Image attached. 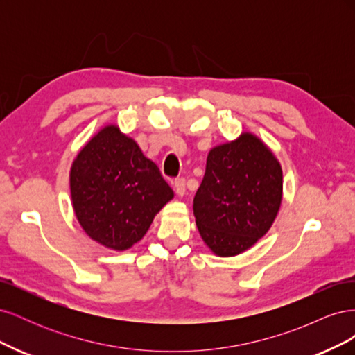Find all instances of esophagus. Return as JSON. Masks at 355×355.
I'll return each mask as SVG.
<instances>
[{"label":"esophagus","instance_id":"34e87169","mask_svg":"<svg viewBox=\"0 0 355 355\" xmlns=\"http://www.w3.org/2000/svg\"><path fill=\"white\" fill-rule=\"evenodd\" d=\"M173 185H175V191H176V194H178L179 197H184V196H185V192H187L185 179H176Z\"/></svg>","mask_w":355,"mask_h":355}]
</instances>
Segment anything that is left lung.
<instances>
[{
  "instance_id": "1",
  "label": "left lung",
  "mask_w": 355,
  "mask_h": 355,
  "mask_svg": "<svg viewBox=\"0 0 355 355\" xmlns=\"http://www.w3.org/2000/svg\"><path fill=\"white\" fill-rule=\"evenodd\" d=\"M282 201L280 161L261 137L243 132L209 151L192 210L210 252L231 257L249 250L270 231Z\"/></svg>"
}]
</instances>
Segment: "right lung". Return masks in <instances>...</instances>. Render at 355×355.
Segmentation results:
<instances>
[{
    "label": "right lung",
    "mask_w": 355,
    "mask_h": 355,
    "mask_svg": "<svg viewBox=\"0 0 355 355\" xmlns=\"http://www.w3.org/2000/svg\"><path fill=\"white\" fill-rule=\"evenodd\" d=\"M69 188L83 231L115 252L141 241L155 214L175 197L157 164L116 124L102 127L80 149Z\"/></svg>",
    "instance_id": "right-lung-1"
}]
</instances>
